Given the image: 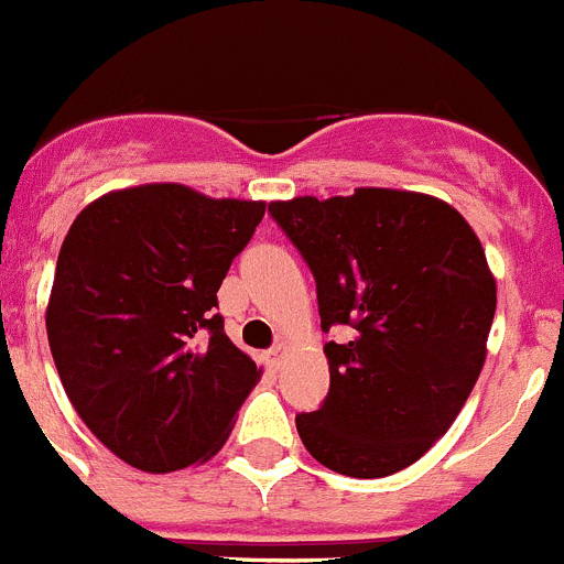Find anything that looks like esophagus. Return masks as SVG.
<instances>
[{
    "instance_id": "34e87169",
    "label": "esophagus",
    "mask_w": 564,
    "mask_h": 564,
    "mask_svg": "<svg viewBox=\"0 0 564 564\" xmlns=\"http://www.w3.org/2000/svg\"><path fill=\"white\" fill-rule=\"evenodd\" d=\"M285 352H288L285 340H279V344L271 346V352H268V358H271V364L276 366V369H279V364H282V358H285Z\"/></svg>"
}]
</instances>
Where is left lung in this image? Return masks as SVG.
Returning a JSON list of instances; mask_svg holds the SVG:
<instances>
[{
	"instance_id": "left-lung-1",
	"label": "left lung",
	"mask_w": 564,
	"mask_h": 564,
	"mask_svg": "<svg viewBox=\"0 0 564 564\" xmlns=\"http://www.w3.org/2000/svg\"><path fill=\"white\" fill-rule=\"evenodd\" d=\"M271 218L316 279L329 391L299 413L304 447L349 478L411 467L447 433L487 360L495 318L481 240L444 200L360 187L273 200Z\"/></svg>"
}]
</instances>
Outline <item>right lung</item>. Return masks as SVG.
<instances>
[{
  "instance_id": "1",
  "label": "right lung",
  "mask_w": 564,
  "mask_h": 564,
  "mask_svg": "<svg viewBox=\"0 0 564 564\" xmlns=\"http://www.w3.org/2000/svg\"><path fill=\"white\" fill-rule=\"evenodd\" d=\"M262 215V200L144 184L72 224L46 338L80 420L131 467L173 473L215 456L260 380L215 307Z\"/></svg>"
}]
</instances>
